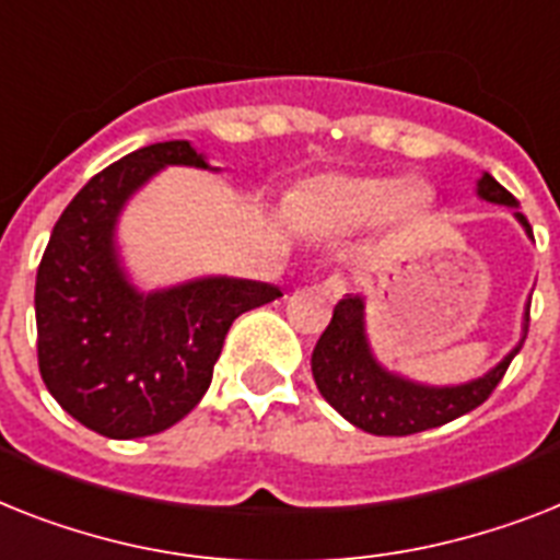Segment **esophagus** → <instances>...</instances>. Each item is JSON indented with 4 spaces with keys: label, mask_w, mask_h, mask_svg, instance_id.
<instances>
[{
    "label": "esophagus",
    "mask_w": 560,
    "mask_h": 560,
    "mask_svg": "<svg viewBox=\"0 0 560 560\" xmlns=\"http://www.w3.org/2000/svg\"><path fill=\"white\" fill-rule=\"evenodd\" d=\"M319 288L327 299H334L336 302V299H342V295L348 293V279H345V276H339V272H334V276H327V279L322 281Z\"/></svg>",
    "instance_id": "1"
}]
</instances>
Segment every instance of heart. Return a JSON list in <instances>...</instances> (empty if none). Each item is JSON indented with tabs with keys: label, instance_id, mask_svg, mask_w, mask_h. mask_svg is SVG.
Wrapping results in <instances>:
<instances>
[{
	"label": "heart",
	"instance_id": "heart-1",
	"mask_svg": "<svg viewBox=\"0 0 560 560\" xmlns=\"http://www.w3.org/2000/svg\"><path fill=\"white\" fill-rule=\"evenodd\" d=\"M425 207V192L390 175H316L293 192V212L316 233L345 235L376 218L406 221Z\"/></svg>",
	"mask_w": 560,
	"mask_h": 560
}]
</instances>
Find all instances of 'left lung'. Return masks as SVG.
Listing matches in <instances>:
<instances>
[{
    "label": "left lung",
    "mask_w": 560,
    "mask_h": 560,
    "mask_svg": "<svg viewBox=\"0 0 560 560\" xmlns=\"http://www.w3.org/2000/svg\"><path fill=\"white\" fill-rule=\"evenodd\" d=\"M477 195L489 203L517 207L515 195L506 192L489 172H483V177L477 180ZM515 218L532 238V226L524 212H515ZM526 327H529V304L524 313L521 342L489 374L463 385H422L394 374L374 357L365 334V299L345 295L313 348V380L322 397L357 429L376 438H406L445 425L486 402L506 374L509 362L524 348Z\"/></svg>",
    "instance_id": "8db88e82"
}]
</instances>
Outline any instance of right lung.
<instances>
[{"label":"right lung","mask_w":560,"mask_h":560,"mask_svg":"<svg viewBox=\"0 0 560 560\" xmlns=\"http://www.w3.org/2000/svg\"><path fill=\"white\" fill-rule=\"evenodd\" d=\"M166 166L209 170L189 140L126 154L94 175L54 224L36 270V357L62 411L112 440L149 438L192 411L226 330L279 299L265 281L207 276L140 293L117 253V218Z\"/></svg>","instance_id":"obj_1"}]
</instances>
